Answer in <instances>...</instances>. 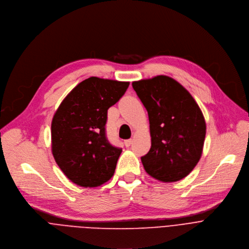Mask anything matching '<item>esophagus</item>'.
Segmentation results:
<instances>
[{
	"mask_svg": "<svg viewBox=\"0 0 249 249\" xmlns=\"http://www.w3.org/2000/svg\"><path fill=\"white\" fill-rule=\"evenodd\" d=\"M131 143H132V140H131V139L124 140V145H125V147H129V146L131 145Z\"/></svg>",
	"mask_w": 249,
	"mask_h": 249,
	"instance_id": "34e87169",
	"label": "esophagus"
}]
</instances>
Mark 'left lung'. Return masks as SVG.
I'll use <instances>...</instances> for the list:
<instances>
[{"label": "left lung", "mask_w": 249, "mask_h": 249, "mask_svg": "<svg viewBox=\"0 0 249 249\" xmlns=\"http://www.w3.org/2000/svg\"><path fill=\"white\" fill-rule=\"evenodd\" d=\"M147 110L151 148L141 157L154 178L173 182L185 178L200 160L206 134L203 114L190 93L166 75L133 81Z\"/></svg>", "instance_id": "left-lung-1"}]
</instances>
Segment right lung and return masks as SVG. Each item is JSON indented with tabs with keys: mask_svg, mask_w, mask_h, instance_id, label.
I'll return each instance as SVG.
<instances>
[{
	"mask_svg": "<svg viewBox=\"0 0 249 249\" xmlns=\"http://www.w3.org/2000/svg\"><path fill=\"white\" fill-rule=\"evenodd\" d=\"M129 82L89 77L64 99L51 126L52 153L73 183L95 187L114 175L122 148L106 135L108 109L125 93Z\"/></svg>",
	"mask_w": 249,
	"mask_h": 249,
	"instance_id": "1",
	"label": "right lung"
}]
</instances>
